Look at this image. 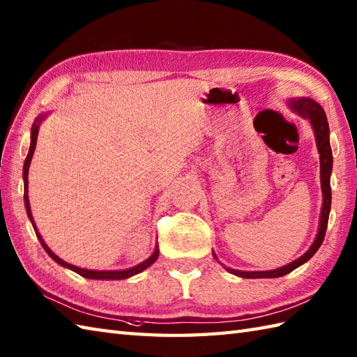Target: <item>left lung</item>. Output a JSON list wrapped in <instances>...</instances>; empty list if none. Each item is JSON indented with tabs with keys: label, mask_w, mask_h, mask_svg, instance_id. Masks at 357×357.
<instances>
[{
	"label": "left lung",
	"mask_w": 357,
	"mask_h": 357,
	"mask_svg": "<svg viewBox=\"0 0 357 357\" xmlns=\"http://www.w3.org/2000/svg\"><path fill=\"white\" fill-rule=\"evenodd\" d=\"M291 109L298 112L301 116L310 119L316 135V146L319 150L321 155V185H322V195H324V206H322V215H321V225L319 231H317V236L313 242V245L308 248L305 255H302L299 259L293 261L291 264L285 265V267H280L276 270L270 271H239L233 268H227L230 273L245 279H259V278H280L285 276L288 273H291L294 268H298L299 265L307 262L310 257H312L319 247L322 245L325 231H327L328 225V216H330V208H331V187H330V174H331V167H333V153L330 147V128H328V121L327 115H325L324 109L319 104L314 102L310 98H301V100H291L290 101ZM215 259L218 261L216 255Z\"/></svg>",
	"instance_id": "obj_1"
}]
</instances>
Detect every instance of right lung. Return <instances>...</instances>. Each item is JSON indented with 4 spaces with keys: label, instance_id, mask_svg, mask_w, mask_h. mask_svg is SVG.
<instances>
[{
    "label": "right lung",
    "instance_id": "obj_1",
    "mask_svg": "<svg viewBox=\"0 0 357 357\" xmlns=\"http://www.w3.org/2000/svg\"><path fill=\"white\" fill-rule=\"evenodd\" d=\"M43 119V116L40 119H36V124H33L32 127V136H30V149H29V155L26 158L24 161V169H22V178H24V204H26V210H27V216L30 219V222H32L33 229H35V233L38 239H40L43 248L47 252V255L52 257L53 261H56L59 265H63V267H67L73 270L75 273H78V275H81L82 278H89V279H126V278H130L133 275H138L139 271L146 270L147 267H150L151 264H153L156 259H158V255H159V248L156 247L155 248V253L151 255L147 261H144L141 264L136 265V267L133 268H128V270H119V271H95V270H86V268H79V267H75V265H70L64 262L61 257H58L55 253L52 252V250L45 245V242L43 241L41 234L38 233L36 227H35V222H33V216H32V211H30V206H29V196H27V185H29V179H27V174H29V165H30V161H32V156H33V151H35V146H36V138H38V124H40V121Z\"/></svg>",
    "mask_w": 357,
    "mask_h": 357
}]
</instances>
